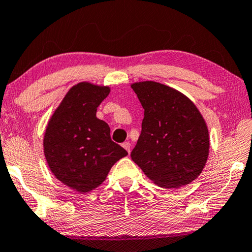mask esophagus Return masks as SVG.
I'll list each match as a JSON object with an SVG mask.
<instances>
[{
	"label": "esophagus",
	"mask_w": 252,
	"mask_h": 252,
	"mask_svg": "<svg viewBox=\"0 0 252 252\" xmlns=\"http://www.w3.org/2000/svg\"><path fill=\"white\" fill-rule=\"evenodd\" d=\"M122 147L125 148V149L127 151V154L130 155V153H131V143L129 141H126V142L122 143Z\"/></svg>",
	"instance_id": "esophagus-1"
}]
</instances>
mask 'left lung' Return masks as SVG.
<instances>
[{
  "instance_id": "left-lung-1",
  "label": "left lung",
  "mask_w": 252,
  "mask_h": 252,
  "mask_svg": "<svg viewBox=\"0 0 252 252\" xmlns=\"http://www.w3.org/2000/svg\"><path fill=\"white\" fill-rule=\"evenodd\" d=\"M145 109L132 160L158 186L178 189L196 179L210 150L209 130L190 99L163 84H131Z\"/></svg>"
}]
</instances>
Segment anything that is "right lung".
<instances>
[{
	"label": "right lung",
	"mask_w": 252,
	"mask_h": 252,
	"mask_svg": "<svg viewBox=\"0 0 252 252\" xmlns=\"http://www.w3.org/2000/svg\"><path fill=\"white\" fill-rule=\"evenodd\" d=\"M109 86L76 84L48 122L43 153L54 176L78 193H89L105 181L112 166L127 155L111 140L110 126L96 118Z\"/></svg>",
	"instance_id": "right-lung-1"
}]
</instances>
